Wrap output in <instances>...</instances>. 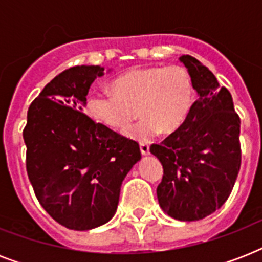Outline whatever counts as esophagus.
Listing matches in <instances>:
<instances>
[{
  "instance_id": "esophagus-1",
  "label": "esophagus",
  "mask_w": 262,
  "mask_h": 262,
  "mask_svg": "<svg viewBox=\"0 0 262 262\" xmlns=\"http://www.w3.org/2000/svg\"><path fill=\"white\" fill-rule=\"evenodd\" d=\"M140 151H141V155H149V145L148 144H140Z\"/></svg>"
}]
</instances>
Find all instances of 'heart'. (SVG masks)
Returning a JSON list of instances; mask_svg holds the SVG:
<instances>
[{
    "label": "heart",
    "mask_w": 262,
    "mask_h": 262,
    "mask_svg": "<svg viewBox=\"0 0 262 262\" xmlns=\"http://www.w3.org/2000/svg\"><path fill=\"white\" fill-rule=\"evenodd\" d=\"M113 94L95 91L87 99L91 118L110 130L129 127V139L145 143L163 132L171 135L182 126L194 103L190 73L182 67H145L127 71L111 83Z\"/></svg>",
    "instance_id": "obj_1"
}]
</instances>
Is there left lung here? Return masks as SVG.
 Instances as JSON below:
<instances>
[{
    "label": "left lung",
    "instance_id": "left-lung-1",
    "mask_svg": "<svg viewBox=\"0 0 262 262\" xmlns=\"http://www.w3.org/2000/svg\"><path fill=\"white\" fill-rule=\"evenodd\" d=\"M179 61L199 98L182 126L149 151L163 166L156 189L160 208L172 219L195 222L219 209L234 187L241 167V119L231 94L207 67L191 55Z\"/></svg>",
    "mask_w": 262,
    "mask_h": 262
}]
</instances>
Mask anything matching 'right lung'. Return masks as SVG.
<instances>
[{"label":"right lung","instance_id":"obj_1","mask_svg":"<svg viewBox=\"0 0 262 262\" xmlns=\"http://www.w3.org/2000/svg\"><path fill=\"white\" fill-rule=\"evenodd\" d=\"M103 75L99 65L59 73L31 103L23 132L36 199L55 222L77 231L115 215L122 181L141 159L136 141L84 114L91 84Z\"/></svg>","mask_w":262,"mask_h":262}]
</instances>
